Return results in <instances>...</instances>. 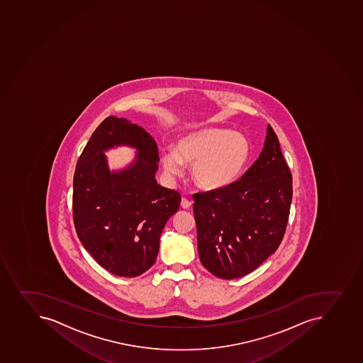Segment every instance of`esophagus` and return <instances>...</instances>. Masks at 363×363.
<instances>
[{
  "label": "esophagus",
  "mask_w": 363,
  "mask_h": 363,
  "mask_svg": "<svg viewBox=\"0 0 363 363\" xmlns=\"http://www.w3.org/2000/svg\"><path fill=\"white\" fill-rule=\"evenodd\" d=\"M181 207H182L183 209H189V208L191 207V202L183 197L182 200H181Z\"/></svg>",
  "instance_id": "obj_1"
}]
</instances>
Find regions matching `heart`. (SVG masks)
I'll use <instances>...</instances> for the list:
<instances>
[{"mask_svg": "<svg viewBox=\"0 0 363 363\" xmlns=\"http://www.w3.org/2000/svg\"><path fill=\"white\" fill-rule=\"evenodd\" d=\"M252 155L248 138L232 129L209 127L190 131L179 138L174 150L163 152L162 167L170 177H180L182 166H191L199 188L218 191L242 177Z\"/></svg>", "mask_w": 363, "mask_h": 363, "instance_id": "heart-1", "label": "heart"}]
</instances>
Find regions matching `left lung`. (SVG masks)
Returning <instances> with one entry per match:
<instances>
[{"label": "left lung", "instance_id": "obj_1", "mask_svg": "<svg viewBox=\"0 0 363 363\" xmlns=\"http://www.w3.org/2000/svg\"><path fill=\"white\" fill-rule=\"evenodd\" d=\"M291 183L279 138L268 125L262 152L238 182L194 194L197 248L204 268L233 280L252 273L277 252L289 218Z\"/></svg>", "mask_w": 363, "mask_h": 363}]
</instances>
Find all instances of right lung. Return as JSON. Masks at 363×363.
Wrapping results in <instances>:
<instances>
[{"label": "right lung", "mask_w": 363, "mask_h": 363, "mask_svg": "<svg viewBox=\"0 0 363 363\" xmlns=\"http://www.w3.org/2000/svg\"><path fill=\"white\" fill-rule=\"evenodd\" d=\"M134 147L133 161L111 170L104 152ZM157 145L127 118L109 116L83 149L74 174L73 218L83 247L114 275L135 277L155 263L167 221L180 207L177 190L156 181Z\"/></svg>", "instance_id": "right-lung-1"}]
</instances>
